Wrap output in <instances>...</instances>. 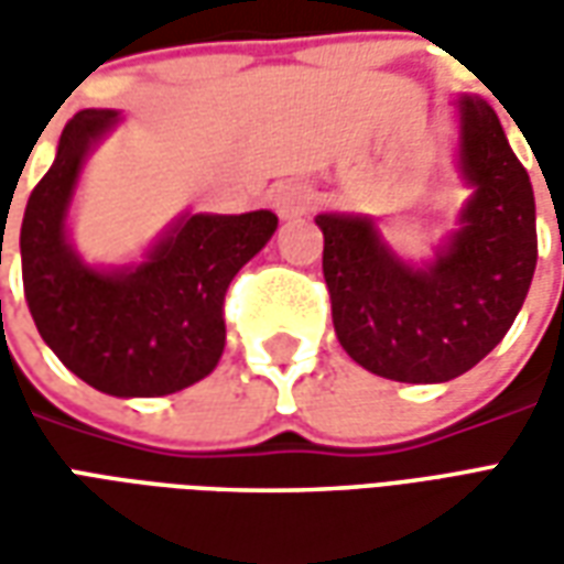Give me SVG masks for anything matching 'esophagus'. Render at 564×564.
<instances>
[{"label": "esophagus", "mask_w": 564, "mask_h": 564, "mask_svg": "<svg viewBox=\"0 0 564 564\" xmlns=\"http://www.w3.org/2000/svg\"><path fill=\"white\" fill-rule=\"evenodd\" d=\"M269 202H271V208L278 210V217L290 220V217L305 214V210L314 205V196H311V189H307V186L295 184V181H281V184L271 186Z\"/></svg>", "instance_id": "esophagus-1"}]
</instances>
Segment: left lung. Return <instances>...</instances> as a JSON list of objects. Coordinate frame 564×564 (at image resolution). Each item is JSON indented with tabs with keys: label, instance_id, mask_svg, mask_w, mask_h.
<instances>
[{
	"label": "left lung",
	"instance_id": "1",
	"mask_svg": "<svg viewBox=\"0 0 564 564\" xmlns=\"http://www.w3.org/2000/svg\"><path fill=\"white\" fill-rule=\"evenodd\" d=\"M453 108L456 172L471 196L429 262L399 257L366 214L314 217L338 341L399 383H444L477 366L513 326L538 262L532 181L498 115L471 93Z\"/></svg>",
	"mask_w": 564,
	"mask_h": 564
}]
</instances>
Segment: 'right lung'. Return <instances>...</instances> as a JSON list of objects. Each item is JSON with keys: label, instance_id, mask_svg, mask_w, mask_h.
<instances>
[{"label": "right lung", "instance_id": "add662e5", "mask_svg": "<svg viewBox=\"0 0 564 564\" xmlns=\"http://www.w3.org/2000/svg\"><path fill=\"white\" fill-rule=\"evenodd\" d=\"M123 115L68 120L20 226L23 293L44 344L93 390L153 399L208 378L226 347L223 299L278 229L271 210L181 214L139 262L90 265L68 235L84 165Z\"/></svg>", "mask_w": 564, "mask_h": 564}]
</instances>
